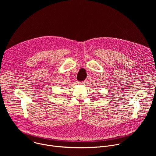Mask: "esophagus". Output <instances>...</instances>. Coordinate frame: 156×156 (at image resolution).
<instances>
[{
    "instance_id": "1",
    "label": "esophagus",
    "mask_w": 156,
    "mask_h": 156,
    "mask_svg": "<svg viewBox=\"0 0 156 156\" xmlns=\"http://www.w3.org/2000/svg\"><path fill=\"white\" fill-rule=\"evenodd\" d=\"M78 84H84V81H81V82H78Z\"/></svg>"
}]
</instances>
